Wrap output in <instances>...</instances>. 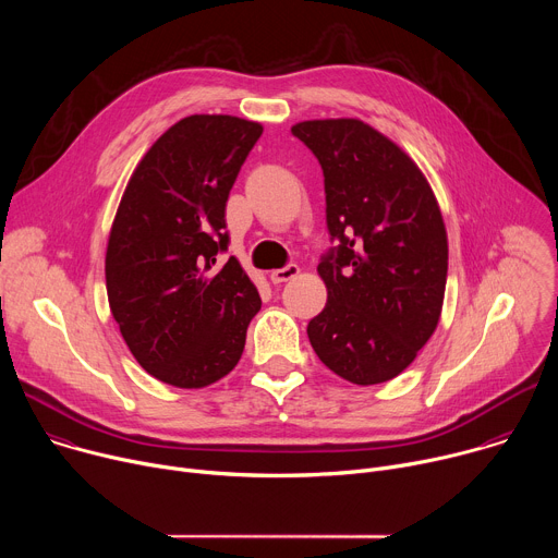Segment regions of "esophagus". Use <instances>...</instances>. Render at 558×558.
I'll use <instances>...</instances> for the list:
<instances>
[{
    "label": "esophagus",
    "instance_id": "obj_1",
    "mask_svg": "<svg viewBox=\"0 0 558 558\" xmlns=\"http://www.w3.org/2000/svg\"><path fill=\"white\" fill-rule=\"evenodd\" d=\"M298 274H300V267H298L295 263H289V265H284L282 269H274V271L269 274V278H271V282L280 284V282H287V280L295 278Z\"/></svg>",
    "mask_w": 558,
    "mask_h": 558
}]
</instances>
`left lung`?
<instances>
[{
    "instance_id": "obj_1",
    "label": "left lung",
    "mask_w": 558,
    "mask_h": 558,
    "mask_svg": "<svg viewBox=\"0 0 558 558\" xmlns=\"http://www.w3.org/2000/svg\"><path fill=\"white\" fill-rule=\"evenodd\" d=\"M291 132L323 168L336 243L317 265L329 295L308 342L353 384L388 381L441 315L448 238L437 198L413 158L360 119L302 121Z\"/></svg>"
}]
</instances>
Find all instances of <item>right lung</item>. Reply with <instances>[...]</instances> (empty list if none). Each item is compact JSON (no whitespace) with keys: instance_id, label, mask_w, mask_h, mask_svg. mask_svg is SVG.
Masks as SVG:
<instances>
[{"instance_id":"right-lung-1","label":"right lung","mask_w":558,"mask_h":558,"mask_svg":"<svg viewBox=\"0 0 558 558\" xmlns=\"http://www.w3.org/2000/svg\"><path fill=\"white\" fill-rule=\"evenodd\" d=\"M260 134L229 114L181 119L141 158L110 229V311L136 362L177 388L225 377L263 304L241 263H218L229 190Z\"/></svg>"}]
</instances>
